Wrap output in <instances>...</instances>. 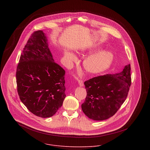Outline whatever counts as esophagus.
<instances>
[{"instance_id":"1","label":"esophagus","mask_w":150,"mask_h":150,"mask_svg":"<svg viewBox=\"0 0 150 150\" xmlns=\"http://www.w3.org/2000/svg\"><path fill=\"white\" fill-rule=\"evenodd\" d=\"M78 84L80 87H83V82L82 80H81V79H78Z\"/></svg>"}]
</instances>
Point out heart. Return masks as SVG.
I'll return each mask as SVG.
<instances>
[{
  "mask_svg": "<svg viewBox=\"0 0 150 150\" xmlns=\"http://www.w3.org/2000/svg\"><path fill=\"white\" fill-rule=\"evenodd\" d=\"M64 57L69 62L74 61L76 57L72 52L65 50ZM114 60L113 54L108 50H100L85 58L83 62V67L87 72L97 74L105 71L112 65Z\"/></svg>",
  "mask_w": 150,
  "mask_h": 150,
  "instance_id": "heart-1",
  "label": "heart"
}]
</instances>
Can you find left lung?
<instances>
[{"label":"left lung","mask_w":150,"mask_h":150,"mask_svg":"<svg viewBox=\"0 0 150 150\" xmlns=\"http://www.w3.org/2000/svg\"><path fill=\"white\" fill-rule=\"evenodd\" d=\"M131 84L130 64L115 74H107L84 82L87 97L82 104V112L94 120L113 116L125 101Z\"/></svg>","instance_id":"8db88e82"}]
</instances>
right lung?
<instances>
[{"instance_id": "obj_1", "label": "right lung", "mask_w": 150, "mask_h": 150, "mask_svg": "<svg viewBox=\"0 0 150 150\" xmlns=\"http://www.w3.org/2000/svg\"><path fill=\"white\" fill-rule=\"evenodd\" d=\"M65 71L54 62L42 31H35L21 54L16 69L21 101L37 116H53L66 97Z\"/></svg>"}]
</instances>
